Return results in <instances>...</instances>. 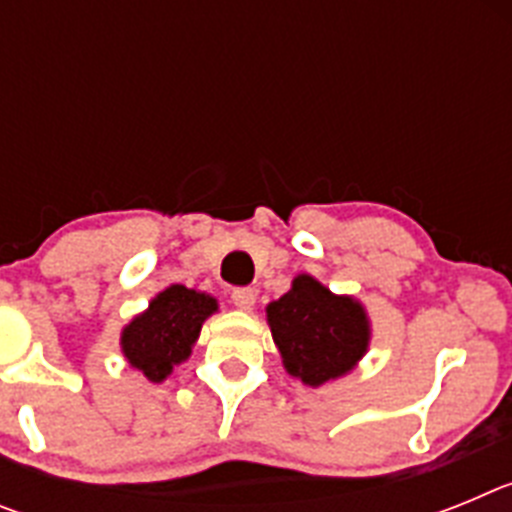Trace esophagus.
Segmentation results:
<instances>
[{"mask_svg":"<svg viewBox=\"0 0 512 512\" xmlns=\"http://www.w3.org/2000/svg\"><path fill=\"white\" fill-rule=\"evenodd\" d=\"M230 300H233L235 307H241V310H253V305H256V289H251V287L233 289Z\"/></svg>","mask_w":512,"mask_h":512,"instance_id":"esophagus-1","label":"esophagus"}]
</instances>
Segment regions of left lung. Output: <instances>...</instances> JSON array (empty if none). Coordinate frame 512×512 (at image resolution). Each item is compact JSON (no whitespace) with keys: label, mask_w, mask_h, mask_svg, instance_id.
<instances>
[{"label":"left lung","mask_w":512,"mask_h":512,"mask_svg":"<svg viewBox=\"0 0 512 512\" xmlns=\"http://www.w3.org/2000/svg\"><path fill=\"white\" fill-rule=\"evenodd\" d=\"M266 323L284 369L310 387L351 372L372 338L364 305L333 295L310 274L295 277L287 295L269 302Z\"/></svg>","instance_id":"left-lung-1"}]
</instances>
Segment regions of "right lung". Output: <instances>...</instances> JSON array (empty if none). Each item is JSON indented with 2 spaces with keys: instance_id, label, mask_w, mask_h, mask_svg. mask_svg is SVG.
<instances>
[{
  "instance_id": "right-lung-1",
  "label": "right lung",
  "mask_w": 512,
  "mask_h": 512,
  "mask_svg": "<svg viewBox=\"0 0 512 512\" xmlns=\"http://www.w3.org/2000/svg\"><path fill=\"white\" fill-rule=\"evenodd\" d=\"M212 312H217L215 297L171 284L153 297L146 312L122 328V354L148 382H164L176 364L189 359L202 323Z\"/></svg>"
}]
</instances>
